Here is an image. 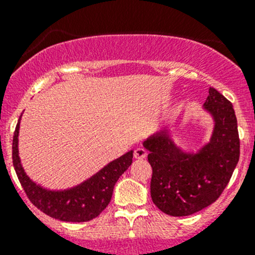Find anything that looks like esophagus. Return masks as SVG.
<instances>
[{
	"label": "esophagus",
	"instance_id": "1",
	"mask_svg": "<svg viewBox=\"0 0 255 255\" xmlns=\"http://www.w3.org/2000/svg\"><path fill=\"white\" fill-rule=\"evenodd\" d=\"M135 159H144L146 156V150L143 148H137L134 150V154H133Z\"/></svg>",
	"mask_w": 255,
	"mask_h": 255
}]
</instances>
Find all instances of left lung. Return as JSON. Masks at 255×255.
Returning a JSON list of instances; mask_svg holds the SVG:
<instances>
[{"instance_id":"1","label":"left lung","mask_w":255,"mask_h":255,"mask_svg":"<svg viewBox=\"0 0 255 255\" xmlns=\"http://www.w3.org/2000/svg\"><path fill=\"white\" fill-rule=\"evenodd\" d=\"M204 111L212 118L213 128L208 142L196 151H185L176 145L169 127L143 142L153 169L151 200L169 216H190L213 204L239 160L237 118L232 104L210 87Z\"/></svg>"}]
</instances>
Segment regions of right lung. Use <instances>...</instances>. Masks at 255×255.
<instances>
[{
  "label": "right lung",
  "instance_id": "right-lung-1",
  "mask_svg": "<svg viewBox=\"0 0 255 255\" xmlns=\"http://www.w3.org/2000/svg\"><path fill=\"white\" fill-rule=\"evenodd\" d=\"M20 115L13 135L12 159L18 179L34 206L50 217L65 222H86L100 215L111 201L120 176L132 164L133 150L110 161L89 179L68 189H48L30 179L22 165L18 149Z\"/></svg>",
  "mask_w": 255,
  "mask_h": 255
}]
</instances>
